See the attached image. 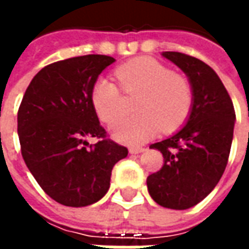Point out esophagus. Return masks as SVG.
Here are the masks:
<instances>
[{
  "label": "esophagus",
  "mask_w": 249,
  "mask_h": 249,
  "mask_svg": "<svg viewBox=\"0 0 249 249\" xmlns=\"http://www.w3.org/2000/svg\"><path fill=\"white\" fill-rule=\"evenodd\" d=\"M144 151H145V149H144L142 146H132V148H129L130 155H139V153H141V152Z\"/></svg>",
  "instance_id": "esophagus-1"
}]
</instances>
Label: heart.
<instances>
[{
    "label": "heart",
    "instance_id": "obj_1",
    "mask_svg": "<svg viewBox=\"0 0 249 249\" xmlns=\"http://www.w3.org/2000/svg\"><path fill=\"white\" fill-rule=\"evenodd\" d=\"M120 88L128 94L137 93L133 110L137 114L119 120L110 133L120 142L139 145L161 128L175 130L189 116L193 89L187 77L171 71L152 57H137L114 69ZM90 101L98 119L110 124L121 114V94L117 85L105 77L93 84Z\"/></svg>",
    "mask_w": 249,
    "mask_h": 249
}]
</instances>
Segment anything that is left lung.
<instances>
[{
    "label": "left lung",
    "instance_id": "left-lung-1",
    "mask_svg": "<svg viewBox=\"0 0 249 249\" xmlns=\"http://www.w3.org/2000/svg\"><path fill=\"white\" fill-rule=\"evenodd\" d=\"M161 54L185 73L193 104L181 129L149 146L161 152L164 165L148 176L146 185L159 205L181 211L207 197L223 176L236 114L230 94L211 66L178 52Z\"/></svg>",
    "mask_w": 249,
    "mask_h": 249
}]
</instances>
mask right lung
Listing matches in <instances>:
<instances>
[{"mask_svg":"<svg viewBox=\"0 0 249 249\" xmlns=\"http://www.w3.org/2000/svg\"><path fill=\"white\" fill-rule=\"evenodd\" d=\"M116 61L88 54L53 62L30 81L17 114L21 153L44 192L66 207H87L105 196L125 146L105 139L90 90ZM87 137L102 141L89 148Z\"/></svg>","mask_w":249,"mask_h":249,"instance_id":"add662e5","label":"right lung"}]
</instances>
